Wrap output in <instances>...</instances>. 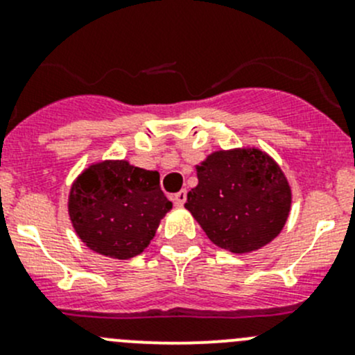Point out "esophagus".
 <instances>
[{
    "instance_id": "esophagus-1",
    "label": "esophagus",
    "mask_w": 355,
    "mask_h": 355,
    "mask_svg": "<svg viewBox=\"0 0 355 355\" xmlns=\"http://www.w3.org/2000/svg\"><path fill=\"white\" fill-rule=\"evenodd\" d=\"M173 200H175V204H177V206H182V204H184L185 200H187V191L177 192V194L173 196Z\"/></svg>"
}]
</instances>
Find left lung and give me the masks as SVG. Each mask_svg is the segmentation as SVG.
<instances>
[{
    "instance_id": "8db88e82",
    "label": "left lung",
    "mask_w": 355,
    "mask_h": 355,
    "mask_svg": "<svg viewBox=\"0 0 355 355\" xmlns=\"http://www.w3.org/2000/svg\"><path fill=\"white\" fill-rule=\"evenodd\" d=\"M198 170V187L185 207L209 241L234 254L270 244L285 227L292 192L282 168L259 149L209 155Z\"/></svg>"
}]
</instances>
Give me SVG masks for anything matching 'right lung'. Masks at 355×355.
<instances>
[{
    "mask_svg": "<svg viewBox=\"0 0 355 355\" xmlns=\"http://www.w3.org/2000/svg\"><path fill=\"white\" fill-rule=\"evenodd\" d=\"M170 209L159 173L125 159L91 164L68 196V214L80 241L113 259L141 254Z\"/></svg>",
    "mask_w": 355,
    "mask_h": 355,
    "instance_id": "add662e5",
    "label": "right lung"
}]
</instances>
